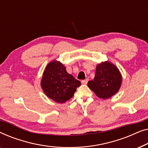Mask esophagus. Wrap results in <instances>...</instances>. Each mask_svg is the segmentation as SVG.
Segmentation results:
<instances>
[{"mask_svg": "<svg viewBox=\"0 0 148 148\" xmlns=\"http://www.w3.org/2000/svg\"><path fill=\"white\" fill-rule=\"evenodd\" d=\"M88 79H86L82 81V84H88Z\"/></svg>", "mask_w": 148, "mask_h": 148, "instance_id": "obj_1", "label": "esophagus"}]
</instances>
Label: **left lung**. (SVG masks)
Listing matches in <instances>:
<instances>
[{
    "label": "left lung",
    "mask_w": 148,
    "mask_h": 148,
    "mask_svg": "<svg viewBox=\"0 0 148 148\" xmlns=\"http://www.w3.org/2000/svg\"><path fill=\"white\" fill-rule=\"evenodd\" d=\"M122 77L116 66L109 62H104L96 66L94 80L88 83L89 88L102 99L112 97L120 88Z\"/></svg>",
    "instance_id": "8db88e82"
}]
</instances>
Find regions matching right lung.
<instances>
[{"instance_id":"add662e5","label":"right lung","mask_w":148,"mask_h":148,"mask_svg":"<svg viewBox=\"0 0 148 148\" xmlns=\"http://www.w3.org/2000/svg\"><path fill=\"white\" fill-rule=\"evenodd\" d=\"M80 86L79 81L69 74L63 64L58 61L48 64L41 81V86L46 96L58 103L69 100Z\"/></svg>"}]
</instances>
